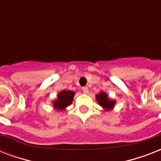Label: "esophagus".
Here are the masks:
<instances>
[{
  "instance_id": "34e87169",
  "label": "esophagus",
  "mask_w": 161,
  "mask_h": 161,
  "mask_svg": "<svg viewBox=\"0 0 161 161\" xmlns=\"http://www.w3.org/2000/svg\"><path fill=\"white\" fill-rule=\"evenodd\" d=\"M82 90H83V92L84 93H87L88 92V87H83V88H82Z\"/></svg>"
}]
</instances>
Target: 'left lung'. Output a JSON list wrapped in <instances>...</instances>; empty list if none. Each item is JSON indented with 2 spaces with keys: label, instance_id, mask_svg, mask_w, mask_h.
I'll list each match as a JSON object with an SVG mask.
<instances>
[{
  "label": "left lung",
  "instance_id": "obj_1",
  "mask_svg": "<svg viewBox=\"0 0 161 161\" xmlns=\"http://www.w3.org/2000/svg\"><path fill=\"white\" fill-rule=\"evenodd\" d=\"M96 98H97L98 103H99L102 107L105 108H111L114 107V105L115 103L114 101L109 100V99L108 98L107 94H106L105 93H103V92H101L98 95H97Z\"/></svg>",
  "mask_w": 161,
  "mask_h": 161
}]
</instances>
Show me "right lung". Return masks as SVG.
Instances as JSON below:
<instances>
[{"label":"right lung","mask_w":161,"mask_h":161,"mask_svg":"<svg viewBox=\"0 0 161 161\" xmlns=\"http://www.w3.org/2000/svg\"><path fill=\"white\" fill-rule=\"evenodd\" d=\"M74 92L70 90H63L58 93V100H56L53 103L54 107L58 109H63L68 105H70L73 102Z\"/></svg>","instance_id":"1"}]
</instances>
